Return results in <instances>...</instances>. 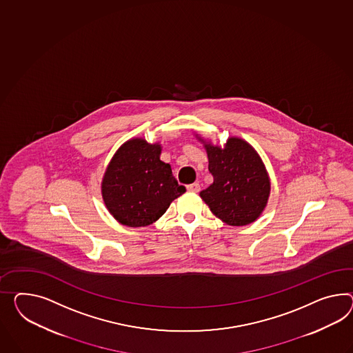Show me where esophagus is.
<instances>
[{
	"label": "esophagus",
	"mask_w": 353,
	"mask_h": 353,
	"mask_svg": "<svg viewBox=\"0 0 353 353\" xmlns=\"http://www.w3.org/2000/svg\"><path fill=\"white\" fill-rule=\"evenodd\" d=\"M187 190L190 192H194V193H199L201 188H199V183H192L190 185H187Z\"/></svg>",
	"instance_id": "esophagus-1"
}]
</instances>
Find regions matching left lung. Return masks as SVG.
<instances>
[{
  "label": "left lung",
  "instance_id": "obj_1",
  "mask_svg": "<svg viewBox=\"0 0 353 353\" xmlns=\"http://www.w3.org/2000/svg\"><path fill=\"white\" fill-rule=\"evenodd\" d=\"M205 143L214 183L199 193L215 216L232 226L248 225L261 215L270 179L252 145L232 137L224 147Z\"/></svg>",
  "mask_w": 353,
  "mask_h": 353
}]
</instances>
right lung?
I'll list each match as a JSON object with an SVG mask.
<instances>
[{
	"mask_svg": "<svg viewBox=\"0 0 353 353\" xmlns=\"http://www.w3.org/2000/svg\"><path fill=\"white\" fill-rule=\"evenodd\" d=\"M160 154L159 143L133 138L111 159L102 179V199L120 224L150 225L185 192V187L174 178L170 165L160 160Z\"/></svg>",
	"mask_w": 353,
	"mask_h": 353,
	"instance_id": "add662e5",
	"label": "right lung"
}]
</instances>
